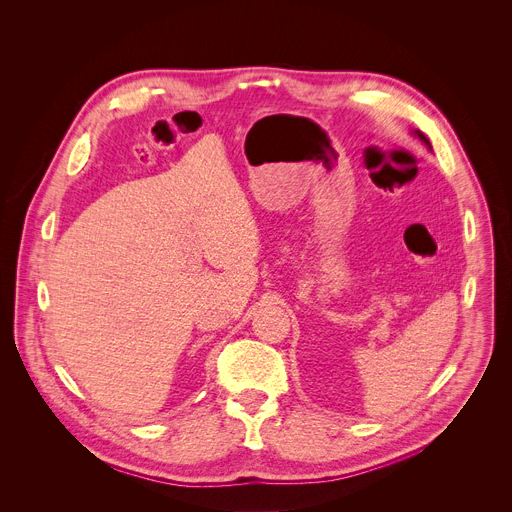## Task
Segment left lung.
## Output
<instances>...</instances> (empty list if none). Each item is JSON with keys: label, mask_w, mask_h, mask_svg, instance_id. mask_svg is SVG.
Segmentation results:
<instances>
[{"label": "left lung", "mask_w": 512, "mask_h": 512, "mask_svg": "<svg viewBox=\"0 0 512 512\" xmlns=\"http://www.w3.org/2000/svg\"><path fill=\"white\" fill-rule=\"evenodd\" d=\"M414 134H416V136H418V138H420V140H422V142H424V144L430 148V142H428V138L424 136V132H420V130H414Z\"/></svg>", "instance_id": "obj_1"}]
</instances>
